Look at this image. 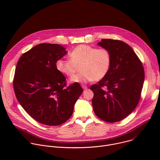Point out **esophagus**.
Returning a JSON list of instances; mask_svg holds the SVG:
<instances>
[{"label": "esophagus", "instance_id": "obj_1", "mask_svg": "<svg viewBox=\"0 0 160 160\" xmlns=\"http://www.w3.org/2000/svg\"><path fill=\"white\" fill-rule=\"evenodd\" d=\"M82 88H83V89H84V90L87 89V86H85V85H82Z\"/></svg>", "mask_w": 160, "mask_h": 160}]
</instances>
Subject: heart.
I'll return each instance as SVG.
<instances>
[{"label": "heart", "mask_w": 160, "mask_h": 160, "mask_svg": "<svg viewBox=\"0 0 160 160\" xmlns=\"http://www.w3.org/2000/svg\"><path fill=\"white\" fill-rule=\"evenodd\" d=\"M70 59H59L57 70L63 75L72 77L80 66V74L72 77L71 83H83L99 80L108 73L111 64L110 52L106 49H97L87 45H79L69 54Z\"/></svg>", "instance_id": "obj_1"}]
</instances>
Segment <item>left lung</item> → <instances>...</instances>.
I'll use <instances>...</instances> for the list:
<instances>
[{"mask_svg":"<svg viewBox=\"0 0 160 160\" xmlns=\"http://www.w3.org/2000/svg\"><path fill=\"white\" fill-rule=\"evenodd\" d=\"M98 45L111 54L107 75L91 85L92 107L98 117L114 123L126 118L138 104L144 82L142 64L133 50L124 42L102 39Z\"/></svg>","mask_w":160,"mask_h":160,"instance_id":"obj_1","label":"left lung"}]
</instances>
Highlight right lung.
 Returning a JSON list of instances; mask_svg holds the SVG:
<instances>
[{
  "label": "right lung",
  "mask_w": 160,
  "mask_h": 160,
  "mask_svg": "<svg viewBox=\"0 0 160 160\" xmlns=\"http://www.w3.org/2000/svg\"><path fill=\"white\" fill-rule=\"evenodd\" d=\"M67 54L59 44L37 45L19 58L13 86L16 97L37 122L57 126L72 115L83 92L78 83L64 88L66 78L56 68V61Z\"/></svg>",
  "instance_id": "1"
}]
</instances>
